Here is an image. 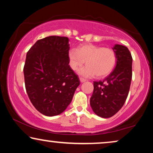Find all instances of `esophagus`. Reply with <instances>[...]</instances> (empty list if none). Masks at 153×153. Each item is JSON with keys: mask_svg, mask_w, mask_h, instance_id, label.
<instances>
[{"mask_svg": "<svg viewBox=\"0 0 153 153\" xmlns=\"http://www.w3.org/2000/svg\"><path fill=\"white\" fill-rule=\"evenodd\" d=\"M79 80H80V81H81V83H83V82H85V79H83V78H82V77H80V78H79Z\"/></svg>", "mask_w": 153, "mask_h": 153, "instance_id": "obj_1", "label": "esophagus"}]
</instances>
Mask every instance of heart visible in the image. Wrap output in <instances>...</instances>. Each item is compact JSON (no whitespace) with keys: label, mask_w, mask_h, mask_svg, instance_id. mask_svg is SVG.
I'll list each match as a JSON object with an SVG mask.
<instances>
[{"label":"heart","mask_w":153,"mask_h":153,"mask_svg":"<svg viewBox=\"0 0 153 153\" xmlns=\"http://www.w3.org/2000/svg\"><path fill=\"white\" fill-rule=\"evenodd\" d=\"M70 66L76 70L86 62V66L79 70L78 74L85 78L107 76L114 70L117 57L111 49L93 45H83L78 50L72 49L68 53Z\"/></svg>","instance_id":"1"}]
</instances>
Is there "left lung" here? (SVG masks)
<instances>
[{
	"instance_id": "obj_1",
	"label": "left lung",
	"mask_w": 153,
	"mask_h": 153,
	"mask_svg": "<svg viewBox=\"0 0 153 153\" xmlns=\"http://www.w3.org/2000/svg\"><path fill=\"white\" fill-rule=\"evenodd\" d=\"M116 65L103 81H94V90L90 104L93 112L102 118H110L116 114L128 95L132 76V57L127 47L115 45Z\"/></svg>"
}]
</instances>
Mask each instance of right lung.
<instances>
[{
	"label": "right lung",
	"instance_id": "add662e5",
	"mask_svg": "<svg viewBox=\"0 0 153 153\" xmlns=\"http://www.w3.org/2000/svg\"><path fill=\"white\" fill-rule=\"evenodd\" d=\"M69 50L68 37L49 36L37 40L27 53L26 90L33 105L45 116L62 114L80 84L69 65Z\"/></svg>",
	"mask_w": 153,
	"mask_h": 153
}]
</instances>
